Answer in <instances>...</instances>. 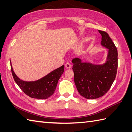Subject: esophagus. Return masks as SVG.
Returning a JSON list of instances; mask_svg holds the SVG:
<instances>
[{
    "label": "esophagus",
    "instance_id": "obj_1",
    "mask_svg": "<svg viewBox=\"0 0 132 132\" xmlns=\"http://www.w3.org/2000/svg\"><path fill=\"white\" fill-rule=\"evenodd\" d=\"M65 67H66V68L68 69H70V68H71V64H70V63H68V62L66 63L65 64Z\"/></svg>",
    "mask_w": 132,
    "mask_h": 132
}]
</instances>
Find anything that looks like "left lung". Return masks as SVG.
<instances>
[{
  "label": "left lung",
  "instance_id": "left-lung-1",
  "mask_svg": "<svg viewBox=\"0 0 132 132\" xmlns=\"http://www.w3.org/2000/svg\"><path fill=\"white\" fill-rule=\"evenodd\" d=\"M102 35L101 45L108 49L105 62L94 64L84 62L79 58L72 59L74 82L81 96L95 99L105 94L112 85L117 70V50L105 32L99 30Z\"/></svg>",
  "mask_w": 132,
  "mask_h": 132
}]
</instances>
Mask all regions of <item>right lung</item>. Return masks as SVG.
Returning a JSON list of instances; mask_svg holds the SVG:
<instances>
[{"mask_svg":"<svg viewBox=\"0 0 132 132\" xmlns=\"http://www.w3.org/2000/svg\"><path fill=\"white\" fill-rule=\"evenodd\" d=\"M11 68L13 79L21 90L29 97L39 99H46L54 94L58 80L64 72V65H62L40 79L28 82L17 76L12 64Z\"/></svg>","mask_w":132,"mask_h":132,"instance_id":"add662e5","label":"right lung"}]
</instances>
